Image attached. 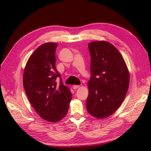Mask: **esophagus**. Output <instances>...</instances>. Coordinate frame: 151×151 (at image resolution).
Returning a JSON list of instances; mask_svg holds the SVG:
<instances>
[{
	"label": "esophagus",
	"instance_id": "1",
	"mask_svg": "<svg viewBox=\"0 0 151 151\" xmlns=\"http://www.w3.org/2000/svg\"><path fill=\"white\" fill-rule=\"evenodd\" d=\"M79 87H80L79 85H74V86H73V88L74 89H76L77 88H78Z\"/></svg>",
	"mask_w": 151,
	"mask_h": 151
}]
</instances>
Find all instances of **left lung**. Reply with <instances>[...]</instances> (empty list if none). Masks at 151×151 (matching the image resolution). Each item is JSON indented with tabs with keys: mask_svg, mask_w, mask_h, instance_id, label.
I'll list each match as a JSON object with an SVG mask.
<instances>
[{
	"mask_svg": "<svg viewBox=\"0 0 151 151\" xmlns=\"http://www.w3.org/2000/svg\"><path fill=\"white\" fill-rule=\"evenodd\" d=\"M88 48L91 76L86 108L93 117L104 119L121 105L129 89L130 74L123 57L110 43L93 41Z\"/></svg>",
	"mask_w": 151,
	"mask_h": 151,
	"instance_id": "8db88e82",
	"label": "left lung"
}]
</instances>
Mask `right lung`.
<instances>
[{
    "label": "right lung",
    "mask_w": 151,
    "mask_h": 151,
    "mask_svg": "<svg viewBox=\"0 0 151 151\" xmlns=\"http://www.w3.org/2000/svg\"><path fill=\"white\" fill-rule=\"evenodd\" d=\"M58 44L43 43L28 58L23 73V87L31 105L43 119L56 123L65 116L71 101L70 89L63 85L56 69ZM60 77V84L56 78Z\"/></svg>",
    "instance_id": "right-lung-1"
}]
</instances>
